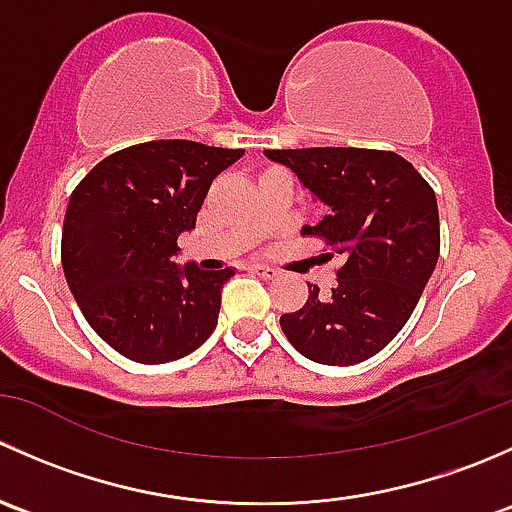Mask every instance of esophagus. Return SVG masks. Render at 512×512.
<instances>
[{
	"instance_id": "34e87169",
	"label": "esophagus",
	"mask_w": 512,
	"mask_h": 512,
	"mask_svg": "<svg viewBox=\"0 0 512 512\" xmlns=\"http://www.w3.org/2000/svg\"><path fill=\"white\" fill-rule=\"evenodd\" d=\"M252 272H255V275H260L262 280H275V277L280 275V272L270 265H252Z\"/></svg>"
}]
</instances>
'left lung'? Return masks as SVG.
Here are the masks:
<instances>
[{
  "label": "left lung",
  "mask_w": 512,
  "mask_h": 512,
  "mask_svg": "<svg viewBox=\"0 0 512 512\" xmlns=\"http://www.w3.org/2000/svg\"><path fill=\"white\" fill-rule=\"evenodd\" d=\"M327 205L302 232L344 257L337 285H309L302 309L282 314V332L307 359L352 366L379 354L409 322L441 252L436 193L394 151L294 148L265 151Z\"/></svg>",
  "instance_id": "obj_1"
}]
</instances>
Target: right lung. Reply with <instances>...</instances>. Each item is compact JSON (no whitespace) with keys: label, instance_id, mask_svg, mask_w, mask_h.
I'll list each match as a JSON object with an SVG mask.
<instances>
[{"label":"right lung","instance_id":"right-lung-1","mask_svg":"<svg viewBox=\"0 0 512 512\" xmlns=\"http://www.w3.org/2000/svg\"><path fill=\"white\" fill-rule=\"evenodd\" d=\"M242 148L148 141L111 153L74 188L61 265L86 322L126 359L165 364L213 334L220 289L235 270L175 265L210 183Z\"/></svg>","mask_w":512,"mask_h":512}]
</instances>
